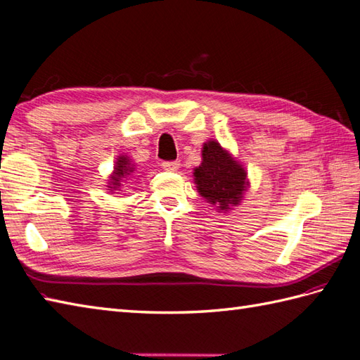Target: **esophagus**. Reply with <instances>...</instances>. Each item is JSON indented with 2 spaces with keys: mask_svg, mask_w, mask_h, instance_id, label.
<instances>
[{
  "mask_svg": "<svg viewBox=\"0 0 360 360\" xmlns=\"http://www.w3.org/2000/svg\"><path fill=\"white\" fill-rule=\"evenodd\" d=\"M162 168L168 172H174L179 168V160H164Z\"/></svg>",
  "mask_w": 360,
  "mask_h": 360,
  "instance_id": "esophagus-1",
  "label": "esophagus"
}]
</instances>
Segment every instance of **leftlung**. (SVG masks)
I'll use <instances>...</instances> for the list:
<instances>
[{"instance_id": "1", "label": "left lung", "mask_w": 360, "mask_h": 360, "mask_svg": "<svg viewBox=\"0 0 360 360\" xmlns=\"http://www.w3.org/2000/svg\"><path fill=\"white\" fill-rule=\"evenodd\" d=\"M198 192L221 212L236 207L249 186L248 173L217 141L202 147V162L193 170Z\"/></svg>"}]
</instances>
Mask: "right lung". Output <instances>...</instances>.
Masks as SVG:
<instances>
[{
	"label": "right lung",
	"mask_w": 360,
	"mask_h": 360,
	"mask_svg": "<svg viewBox=\"0 0 360 360\" xmlns=\"http://www.w3.org/2000/svg\"><path fill=\"white\" fill-rule=\"evenodd\" d=\"M134 172V165L131 164V160H129L127 156H119L116 160V167H114V172L110 176V182H108V188L110 190H119L122 187V181L125 178H128L129 174Z\"/></svg>",
	"instance_id": "obj_1"
}]
</instances>
